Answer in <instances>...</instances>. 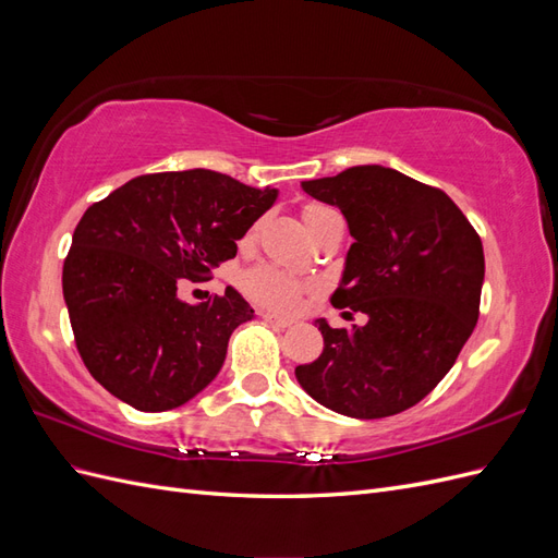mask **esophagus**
Wrapping results in <instances>:
<instances>
[{
  "label": "esophagus",
  "instance_id": "34e87169",
  "mask_svg": "<svg viewBox=\"0 0 558 558\" xmlns=\"http://www.w3.org/2000/svg\"><path fill=\"white\" fill-rule=\"evenodd\" d=\"M263 320L269 326H275V328H291L293 326L291 318H283V316H277V314H263Z\"/></svg>",
  "mask_w": 558,
  "mask_h": 558
}]
</instances>
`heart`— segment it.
Instances as JSON below:
<instances>
[{
    "label": "heart",
    "instance_id": "b5f03b06",
    "mask_svg": "<svg viewBox=\"0 0 558 558\" xmlns=\"http://www.w3.org/2000/svg\"><path fill=\"white\" fill-rule=\"evenodd\" d=\"M324 211H330L328 207H318L312 205L305 209V223H310L312 218L320 216ZM242 289L244 293L256 302L260 307L267 310H277V312H293L298 310L302 295L307 293V286L300 283L298 279L279 272L275 267L258 265L248 269L242 279Z\"/></svg>",
    "mask_w": 558,
    "mask_h": 558
}]
</instances>
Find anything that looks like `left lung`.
<instances>
[{
	"label": "left lung",
	"instance_id": "8db88e82",
	"mask_svg": "<svg viewBox=\"0 0 558 558\" xmlns=\"http://www.w3.org/2000/svg\"><path fill=\"white\" fill-rule=\"evenodd\" d=\"M302 191L344 214L353 244L330 302L367 320L330 328L316 318L324 353L298 365L295 377L337 414L381 418L410 410L442 381L475 330L480 234L447 193L391 167H349L302 181Z\"/></svg>",
	"mask_w": 558,
	"mask_h": 558
}]
</instances>
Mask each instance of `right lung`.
<instances>
[{"label":"right lung","instance_id":"add662e5","mask_svg":"<svg viewBox=\"0 0 558 558\" xmlns=\"http://www.w3.org/2000/svg\"><path fill=\"white\" fill-rule=\"evenodd\" d=\"M277 195L189 170L137 177L86 209L64 258L62 293L81 359L111 396L165 412L214 381L232 330L253 310L232 286L197 305L179 289L238 256V240Z\"/></svg>","mask_w":558,"mask_h":558}]
</instances>
